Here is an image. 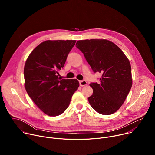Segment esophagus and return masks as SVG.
Masks as SVG:
<instances>
[{
  "label": "esophagus",
  "mask_w": 155,
  "mask_h": 155,
  "mask_svg": "<svg viewBox=\"0 0 155 155\" xmlns=\"http://www.w3.org/2000/svg\"><path fill=\"white\" fill-rule=\"evenodd\" d=\"M79 83H80V86H83L87 84V82L85 80H81L79 81Z\"/></svg>",
  "instance_id": "1"
}]
</instances>
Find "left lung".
I'll return each instance as SVG.
<instances>
[{
    "mask_svg": "<svg viewBox=\"0 0 155 155\" xmlns=\"http://www.w3.org/2000/svg\"><path fill=\"white\" fill-rule=\"evenodd\" d=\"M76 47L84 54L94 73L102 74L99 83H91V106L102 115H111L121 107L132 87L129 61L115 43L104 39L79 40Z\"/></svg>",
    "mask_w": 155,
    "mask_h": 155,
    "instance_id": "left-lung-1",
    "label": "left lung"
}]
</instances>
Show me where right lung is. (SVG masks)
Masks as SVG:
<instances>
[{
	"label": "right lung",
	"mask_w": 155,
	"mask_h": 155,
	"mask_svg": "<svg viewBox=\"0 0 155 155\" xmlns=\"http://www.w3.org/2000/svg\"><path fill=\"white\" fill-rule=\"evenodd\" d=\"M75 42L69 40L45 41L34 48L26 61V90L36 105L49 116L62 114L79 87L77 80H61L58 75Z\"/></svg>",
	"instance_id": "1"
}]
</instances>
